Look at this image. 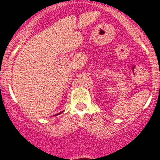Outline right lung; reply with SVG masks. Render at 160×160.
Here are the masks:
<instances>
[{
    "mask_svg": "<svg viewBox=\"0 0 160 160\" xmlns=\"http://www.w3.org/2000/svg\"><path fill=\"white\" fill-rule=\"evenodd\" d=\"M60 113H61V112H60ZM60 113H59V114H60Z\"/></svg>",
    "mask_w": 160,
    "mask_h": 160,
    "instance_id": "obj_1",
    "label": "right lung"
}]
</instances>
